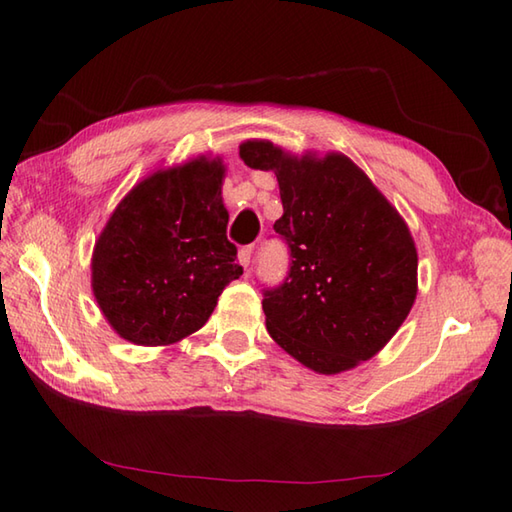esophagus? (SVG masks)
I'll return each mask as SVG.
<instances>
[{
  "label": "esophagus",
  "mask_w": 512,
  "mask_h": 512,
  "mask_svg": "<svg viewBox=\"0 0 512 512\" xmlns=\"http://www.w3.org/2000/svg\"><path fill=\"white\" fill-rule=\"evenodd\" d=\"M250 257H253V246H244L239 250V262H242L244 268L250 266Z\"/></svg>",
  "instance_id": "34e87169"
}]
</instances>
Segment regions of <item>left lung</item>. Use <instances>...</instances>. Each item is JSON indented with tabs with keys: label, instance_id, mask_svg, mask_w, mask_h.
Listing matches in <instances>:
<instances>
[{
	"label": "left lung",
	"instance_id": "8db88e82",
	"mask_svg": "<svg viewBox=\"0 0 512 512\" xmlns=\"http://www.w3.org/2000/svg\"><path fill=\"white\" fill-rule=\"evenodd\" d=\"M250 169L275 171L290 248L284 284L264 292L266 330L317 374H341L389 343L418 295V250L407 222L361 167L339 154L295 156L246 140Z\"/></svg>",
	"mask_w": 512,
	"mask_h": 512
}]
</instances>
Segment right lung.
<instances>
[{
  "instance_id": "1",
  "label": "right lung",
  "mask_w": 512,
  "mask_h": 512,
  "mask_svg": "<svg viewBox=\"0 0 512 512\" xmlns=\"http://www.w3.org/2000/svg\"><path fill=\"white\" fill-rule=\"evenodd\" d=\"M224 173L220 156H198L149 173L118 202L94 244L92 292L121 339L182 341L242 275L226 239Z\"/></svg>"
}]
</instances>
